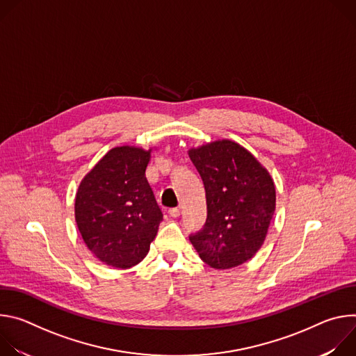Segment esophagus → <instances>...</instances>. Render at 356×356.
<instances>
[{
  "mask_svg": "<svg viewBox=\"0 0 356 356\" xmlns=\"http://www.w3.org/2000/svg\"><path fill=\"white\" fill-rule=\"evenodd\" d=\"M169 214H170V217H175V218H176V217L180 216V209H177V207H176V209H170V210H169Z\"/></svg>",
  "mask_w": 356,
  "mask_h": 356,
  "instance_id": "1",
  "label": "esophagus"
}]
</instances>
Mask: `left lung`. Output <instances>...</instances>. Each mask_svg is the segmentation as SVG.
Returning a JSON list of instances; mask_svg holds the SVG:
<instances>
[{
  "instance_id": "left-lung-1",
  "label": "left lung",
  "mask_w": 356,
  "mask_h": 356,
  "mask_svg": "<svg viewBox=\"0 0 356 356\" xmlns=\"http://www.w3.org/2000/svg\"><path fill=\"white\" fill-rule=\"evenodd\" d=\"M188 156L207 198L206 224L190 242L214 269L239 266L265 242L276 209L273 179L249 150L229 139L191 147Z\"/></svg>"
}]
</instances>
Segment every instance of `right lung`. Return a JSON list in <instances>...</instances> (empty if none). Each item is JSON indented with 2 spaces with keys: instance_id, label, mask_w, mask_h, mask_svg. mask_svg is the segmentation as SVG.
<instances>
[{
  "instance_id": "1",
  "label": "right lung",
  "mask_w": 356,
  "mask_h": 356,
  "mask_svg": "<svg viewBox=\"0 0 356 356\" xmlns=\"http://www.w3.org/2000/svg\"><path fill=\"white\" fill-rule=\"evenodd\" d=\"M150 152L117 146L81 180L74 202L79 231L101 262L128 269L149 252L163 214L145 172Z\"/></svg>"
}]
</instances>
